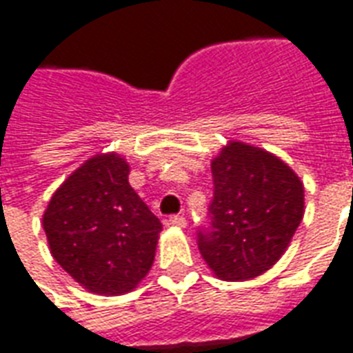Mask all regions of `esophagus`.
Masks as SVG:
<instances>
[{"label":"esophagus","instance_id":"esophagus-1","mask_svg":"<svg viewBox=\"0 0 353 353\" xmlns=\"http://www.w3.org/2000/svg\"><path fill=\"white\" fill-rule=\"evenodd\" d=\"M170 226H176V228H187V219L183 215H174L168 219Z\"/></svg>","mask_w":353,"mask_h":353}]
</instances>
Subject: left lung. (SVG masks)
Listing matches in <instances>:
<instances>
[{"label": "left lung", "mask_w": 353, "mask_h": 353, "mask_svg": "<svg viewBox=\"0 0 353 353\" xmlns=\"http://www.w3.org/2000/svg\"><path fill=\"white\" fill-rule=\"evenodd\" d=\"M211 223L198 249L223 281L262 275L288 249L305 213L301 179L273 153L230 142L211 163Z\"/></svg>", "instance_id": "1"}]
</instances>
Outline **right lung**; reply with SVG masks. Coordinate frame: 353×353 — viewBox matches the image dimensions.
Listing matches in <instances>:
<instances>
[{"mask_svg": "<svg viewBox=\"0 0 353 353\" xmlns=\"http://www.w3.org/2000/svg\"><path fill=\"white\" fill-rule=\"evenodd\" d=\"M129 170L117 153L91 157L54 192L43 215L54 260L101 296L137 288L163 230L129 185Z\"/></svg>", "mask_w": 353, "mask_h": 353, "instance_id": "add662e5", "label": "right lung"}]
</instances>
